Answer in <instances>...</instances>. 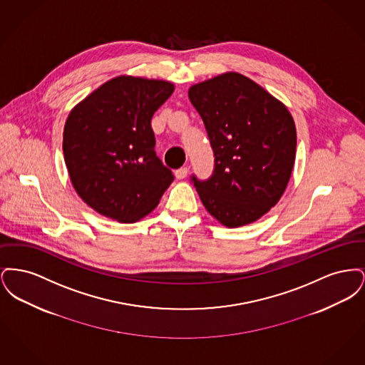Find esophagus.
<instances>
[{"instance_id": "obj_1", "label": "esophagus", "mask_w": 365, "mask_h": 365, "mask_svg": "<svg viewBox=\"0 0 365 365\" xmlns=\"http://www.w3.org/2000/svg\"><path fill=\"white\" fill-rule=\"evenodd\" d=\"M187 168L186 167H182V168H179V170H176L175 171V176L178 178V179H185L186 176H187Z\"/></svg>"}]
</instances>
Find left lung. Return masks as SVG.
Segmentation results:
<instances>
[{"label": "left lung", "instance_id": "obj_1", "mask_svg": "<svg viewBox=\"0 0 365 365\" xmlns=\"http://www.w3.org/2000/svg\"><path fill=\"white\" fill-rule=\"evenodd\" d=\"M210 148L213 173L191 183L209 213L227 227L249 225L275 207L295 160L294 120L252 79L227 72L190 87Z\"/></svg>", "mask_w": 365, "mask_h": 365}]
</instances>
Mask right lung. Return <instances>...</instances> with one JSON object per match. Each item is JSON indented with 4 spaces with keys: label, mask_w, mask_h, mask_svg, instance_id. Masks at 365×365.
<instances>
[{
    "label": "right lung",
    "mask_w": 365,
    "mask_h": 365,
    "mask_svg": "<svg viewBox=\"0 0 365 365\" xmlns=\"http://www.w3.org/2000/svg\"><path fill=\"white\" fill-rule=\"evenodd\" d=\"M173 91L170 82L118 76L72 109L63 150L88 207L122 223L156 208L175 176L157 157L150 122Z\"/></svg>",
    "instance_id": "obj_1"
}]
</instances>
